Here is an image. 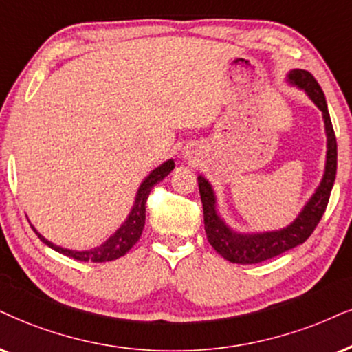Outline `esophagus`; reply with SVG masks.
<instances>
[{
    "label": "esophagus",
    "mask_w": 352,
    "mask_h": 352,
    "mask_svg": "<svg viewBox=\"0 0 352 352\" xmlns=\"http://www.w3.org/2000/svg\"><path fill=\"white\" fill-rule=\"evenodd\" d=\"M184 158H190V151H188V150L184 151Z\"/></svg>",
    "instance_id": "34e87169"
}]
</instances>
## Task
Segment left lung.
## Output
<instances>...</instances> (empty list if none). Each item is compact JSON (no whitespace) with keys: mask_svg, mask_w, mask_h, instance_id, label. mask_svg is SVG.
I'll list each match as a JSON object with an SVG mask.
<instances>
[{"mask_svg":"<svg viewBox=\"0 0 352 352\" xmlns=\"http://www.w3.org/2000/svg\"><path fill=\"white\" fill-rule=\"evenodd\" d=\"M285 83L303 91L311 102L322 111L324 135H327V156H324L323 176L309 201L303 204L296 219L285 227L266 232H238L225 222L217 209V196L210 181L204 175L197 176L204 209V227L207 240L222 258L236 264H256L274 258L277 254L296 248L309 238L327 209L329 194L336 177L338 146L333 132L327 99L320 85L307 70L294 68L285 76Z\"/></svg>","mask_w":352,"mask_h":352,"instance_id":"obj_1","label":"left lung"}]
</instances>
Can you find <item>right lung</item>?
<instances>
[{
  "instance_id": "1",
  "label": "right lung",
  "mask_w": 352,
  "mask_h": 352,
  "mask_svg": "<svg viewBox=\"0 0 352 352\" xmlns=\"http://www.w3.org/2000/svg\"><path fill=\"white\" fill-rule=\"evenodd\" d=\"M173 169H175V160L169 158L164 163L160 164L158 168H155L153 171H151L150 175L142 181L137 189L135 201H133V206L129 212L127 219L124 220L122 225H120V227L117 228L106 241H102L99 246H94V248L81 250V251L63 248V246L55 245V243L49 241L45 236L41 235L32 223H30V227H32L34 232H36V235L41 238L47 246H50L52 250L58 251V253H62L65 256H70L73 259H80V261H91V263L112 261V259L120 258V256L127 253V251L138 241V238L142 236L143 227H145V204H146V199H148L150 190L155 184H158L160 181H163L164 177L173 171Z\"/></svg>"
}]
</instances>
